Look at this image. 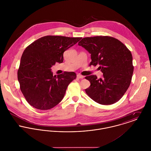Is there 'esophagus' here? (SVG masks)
Wrapping results in <instances>:
<instances>
[{
    "mask_svg": "<svg viewBox=\"0 0 151 151\" xmlns=\"http://www.w3.org/2000/svg\"><path fill=\"white\" fill-rule=\"evenodd\" d=\"M77 77L78 78H80V79H82V78H84V76H83L80 75V74H78V75L77 76Z\"/></svg>",
    "mask_w": 151,
    "mask_h": 151,
    "instance_id": "esophagus-1",
    "label": "esophagus"
}]
</instances>
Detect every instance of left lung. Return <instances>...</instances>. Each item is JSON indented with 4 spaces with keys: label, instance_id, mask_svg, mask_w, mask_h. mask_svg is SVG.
I'll use <instances>...</instances> for the list:
<instances>
[{
    "label": "left lung",
    "instance_id": "1",
    "mask_svg": "<svg viewBox=\"0 0 151 151\" xmlns=\"http://www.w3.org/2000/svg\"><path fill=\"white\" fill-rule=\"evenodd\" d=\"M91 54L90 65H99L103 77H86L91 86L87 95L95 102L105 105L119 101L129 88L134 71L132 57L128 48L118 40L108 36L83 38L78 43Z\"/></svg>",
    "mask_w": 151,
    "mask_h": 151
}]
</instances>
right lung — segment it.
Listing matches in <instances>:
<instances>
[{"mask_svg":"<svg viewBox=\"0 0 151 151\" xmlns=\"http://www.w3.org/2000/svg\"><path fill=\"white\" fill-rule=\"evenodd\" d=\"M81 38L45 36L27 46L17 72L20 89L28 103L40 110H48L64 98L68 84L76 78L74 72L53 76L51 67L63 62V53Z\"/></svg>","mask_w":151,"mask_h":151,"instance_id":"right-lung-1","label":"right lung"}]
</instances>
